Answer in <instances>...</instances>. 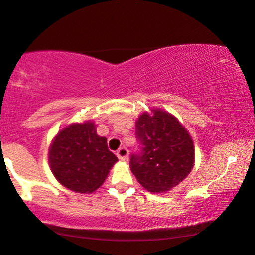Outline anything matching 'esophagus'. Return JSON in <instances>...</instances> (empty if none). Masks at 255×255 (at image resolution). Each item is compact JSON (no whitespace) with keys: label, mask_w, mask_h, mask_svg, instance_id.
<instances>
[{"label":"esophagus","mask_w":255,"mask_h":255,"mask_svg":"<svg viewBox=\"0 0 255 255\" xmlns=\"http://www.w3.org/2000/svg\"><path fill=\"white\" fill-rule=\"evenodd\" d=\"M128 155H129L128 150H127V148H125V146H123V148H120L117 151V156H118V158H119L120 160H127Z\"/></svg>","instance_id":"esophagus-1"}]
</instances>
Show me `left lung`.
Listing matches in <instances>:
<instances>
[{"label":"left lung","mask_w":255,"mask_h":255,"mask_svg":"<svg viewBox=\"0 0 255 255\" xmlns=\"http://www.w3.org/2000/svg\"><path fill=\"white\" fill-rule=\"evenodd\" d=\"M142 150L131 155L130 170L150 193H165L180 184L194 166V143L180 121L162 109L143 112L136 120Z\"/></svg>","instance_id":"obj_1"}]
</instances>
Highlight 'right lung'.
I'll use <instances>...</instances> for the list:
<instances>
[{
  "mask_svg": "<svg viewBox=\"0 0 255 255\" xmlns=\"http://www.w3.org/2000/svg\"><path fill=\"white\" fill-rule=\"evenodd\" d=\"M117 162L107 148V138L97 134L91 120L61 129L48 150V164L56 180L82 194L98 189Z\"/></svg>",
  "mask_w": 255,
  "mask_h": 255,
  "instance_id": "1",
  "label": "right lung"
}]
</instances>
